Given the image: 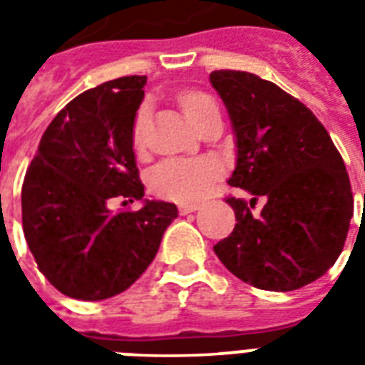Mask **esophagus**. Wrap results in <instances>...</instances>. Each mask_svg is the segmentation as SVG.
Wrapping results in <instances>:
<instances>
[{"label": "esophagus", "mask_w": 365, "mask_h": 365, "mask_svg": "<svg viewBox=\"0 0 365 365\" xmlns=\"http://www.w3.org/2000/svg\"><path fill=\"white\" fill-rule=\"evenodd\" d=\"M197 209H199L197 203H182V205H180V213L187 215V213H193V211H197Z\"/></svg>", "instance_id": "34e87169"}]
</instances>
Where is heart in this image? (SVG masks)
I'll return each instance as SVG.
<instances>
[{"label":"heart","mask_w":365,"mask_h":365,"mask_svg":"<svg viewBox=\"0 0 365 365\" xmlns=\"http://www.w3.org/2000/svg\"><path fill=\"white\" fill-rule=\"evenodd\" d=\"M182 107L185 117L197 127L207 119V115L217 109V103L205 93L191 91L182 97ZM146 119V107L136 115L133 127V144L135 148L143 146V125ZM221 175V166L211 158H170L160 162L152 170L150 187L160 197L174 199L182 203H191L205 197L213 183Z\"/></svg>","instance_id":"b5f03b06"}]
</instances>
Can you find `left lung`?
<instances>
[{
  "label": "left lung",
  "instance_id": "obj_1",
  "mask_svg": "<svg viewBox=\"0 0 365 365\" xmlns=\"http://www.w3.org/2000/svg\"><path fill=\"white\" fill-rule=\"evenodd\" d=\"M211 86L227 107L237 143L229 197L237 225L215 245L230 274L258 289L293 291L329 272L354 215L344 160L313 111L260 76L217 70ZM264 197L260 217L250 207Z\"/></svg>",
  "mask_w": 365,
  "mask_h": 365
}]
</instances>
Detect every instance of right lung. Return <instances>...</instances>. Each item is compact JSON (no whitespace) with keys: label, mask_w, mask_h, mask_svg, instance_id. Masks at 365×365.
I'll use <instances>...</instances> for the list:
<instances>
[{"label":"right lung","mask_w":365,"mask_h":365,"mask_svg":"<svg viewBox=\"0 0 365 365\" xmlns=\"http://www.w3.org/2000/svg\"><path fill=\"white\" fill-rule=\"evenodd\" d=\"M146 76L74 97L44 130L21 190L23 232L44 277L68 297L101 301L150 266L178 207L144 199L111 213L113 197L143 199L133 127Z\"/></svg>","instance_id":"obj_1"}]
</instances>
